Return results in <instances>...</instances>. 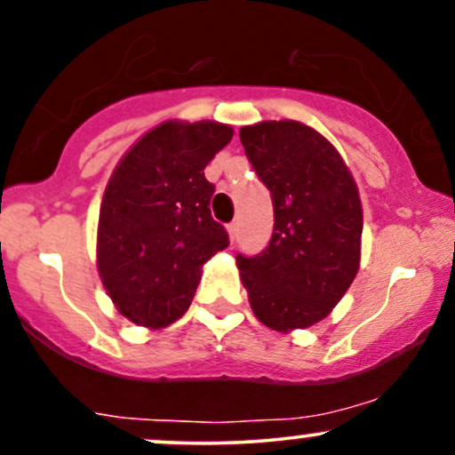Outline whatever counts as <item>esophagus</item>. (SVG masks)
<instances>
[{"label": "esophagus", "mask_w": 455, "mask_h": 455, "mask_svg": "<svg viewBox=\"0 0 455 455\" xmlns=\"http://www.w3.org/2000/svg\"><path fill=\"white\" fill-rule=\"evenodd\" d=\"M227 231H228V237L235 239V237H237V233H239V224L237 222L227 224Z\"/></svg>", "instance_id": "1"}]
</instances>
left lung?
I'll return each instance as SVG.
<instances>
[{"label": "left lung", "mask_w": 455, "mask_h": 455, "mask_svg": "<svg viewBox=\"0 0 455 455\" xmlns=\"http://www.w3.org/2000/svg\"><path fill=\"white\" fill-rule=\"evenodd\" d=\"M274 201V233L257 257L237 254L254 316L275 331L323 321L359 269L363 212L351 171L329 140L293 119L239 130Z\"/></svg>", "instance_id": "left-lung-1"}]
</instances>
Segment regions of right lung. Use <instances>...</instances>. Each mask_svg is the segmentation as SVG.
<instances>
[{"label":"right lung","mask_w":455,"mask_h":455,"mask_svg":"<svg viewBox=\"0 0 455 455\" xmlns=\"http://www.w3.org/2000/svg\"><path fill=\"white\" fill-rule=\"evenodd\" d=\"M233 139L218 122H164L115 166L98 220V274L137 325H171L190 306L203 265L228 245L212 218L205 166Z\"/></svg>","instance_id":"1"}]
</instances>
